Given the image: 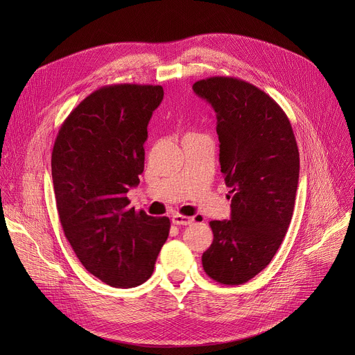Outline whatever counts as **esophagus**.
<instances>
[{
	"label": "esophagus",
	"instance_id": "esophagus-1",
	"mask_svg": "<svg viewBox=\"0 0 355 355\" xmlns=\"http://www.w3.org/2000/svg\"><path fill=\"white\" fill-rule=\"evenodd\" d=\"M194 221L193 217H187V216H181V214H175L173 216V225L175 226H189Z\"/></svg>",
	"mask_w": 355,
	"mask_h": 355
}]
</instances>
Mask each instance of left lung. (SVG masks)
Masks as SVG:
<instances>
[{"mask_svg":"<svg viewBox=\"0 0 355 355\" xmlns=\"http://www.w3.org/2000/svg\"><path fill=\"white\" fill-rule=\"evenodd\" d=\"M217 118L220 165L232 194L230 220H213L204 272L241 285L262 272L282 245L293 213L300 153L282 107L259 87L214 76L193 85Z\"/></svg>","mask_w":355,"mask_h":355,"instance_id":"1","label":"left lung"}]
</instances>
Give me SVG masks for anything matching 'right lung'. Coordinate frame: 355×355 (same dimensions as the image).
I'll return each mask as SVG.
<instances>
[{"label": "right lung", "mask_w": 355, "mask_h": 355, "mask_svg": "<svg viewBox=\"0 0 355 355\" xmlns=\"http://www.w3.org/2000/svg\"><path fill=\"white\" fill-rule=\"evenodd\" d=\"M162 86L110 85L63 122L51 153L55 206L66 239L87 272L114 288L151 277L170 218L129 206L144 171L148 122Z\"/></svg>", "instance_id": "add662e5"}]
</instances>
